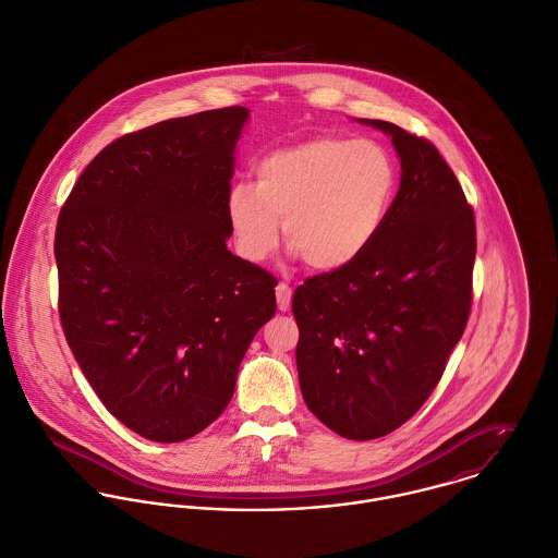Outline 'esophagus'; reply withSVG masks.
<instances>
[{
	"instance_id": "1",
	"label": "esophagus",
	"mask_w": 558,
	"mask_h": 558,
	"mask_svg": "<svg viewBox=\"0 0 558 558\" xmlns=\"http://www.w3.org/2000/svg\"><path fill=\"white\" fill-rule=\"evenodd\" d=\"M275 292H277V307H279L281 312H288V310H290V303H292V288L281 281Z\"/></svg>"
}]
</instances>
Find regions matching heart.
Listing matches in <instances>:
<instances>
[{
	"label": "heart",
	"mask_w": 558,
	"mask_h": 558,
	"mask_svg": "<svg viewBox=\"0 0 558 558\" xmlns=\"http://www.w3.org/2000/svg\"><path fill=\"white\" fill-rule=\"evenodd\" d=\"M257 184L227 194V218L240 255L268 259L281 240L314 270H340L378 235L396 187L387 151L374 141L314 138L257 162Z\"/></svg>",
	"instance_id": "obj_1"
}]
</instances>
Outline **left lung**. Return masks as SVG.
Returning <instances> with one entry per match:
<instances>
[{
	"mask_svg": "<svg viewBox=\"0 0 558 558\" xmlns=\"http://www.w3.org/2000/svg\"><path fill=\"white\" fill-rule=\"evenodd\" d=\"M400 187L368 251L294 290L310 411L347 439L402 426L433 393L472 307L476 222L437 147L387 121Z\"/></svg>",
	"mask_w": 558,
	"mask_h": 558,
	"instance_id": "8db88e82",
	"label": "left lung"
}]
</instances>
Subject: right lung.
Here are the masks:
<instances>
[{"label":"right lung","instance_id":"1","mask_svg":"<svg viewBox=\"0 0 558 558\" xmlns=\"http://www.w3.org/2000/svg\"><path fill=\"white\" fill-rule=\"evenodd\" d=\"M246 117L229 106L117 138L58 216L66 344L106 409L151 441H184L225 411L277 310V279L227 248Z\"/></svg>","mask_w":558,"mask_h":558}]
</instances>
